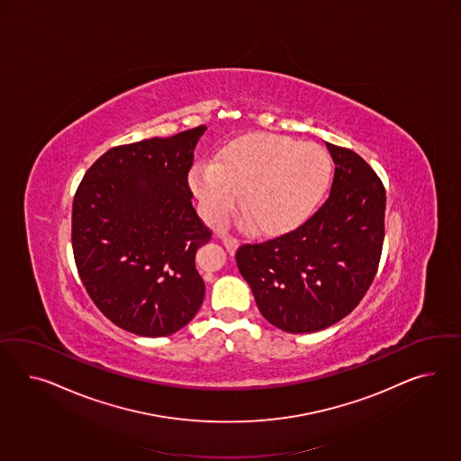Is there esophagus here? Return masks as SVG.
<instances>
[{
    "instance_id": "obj_1",
    "label": "esophagus",
    "mask_w": 461,
    "mask_h": 461,
    "mask_svg": "<svg viewBox=\"0 0 461 461\" xmlns=\"http://www.w3.org/2000/svg\"><path fill=\"white\" fill-rule=\"evenodd\" d=\"M218 237L223 240L224 249L230 251V253H235L238 249L237 238L230 237V235H224V233H218Z\"/></svg>"
}]
</instances>
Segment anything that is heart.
I'll list each match as a JSON object with an SVG mask.
<instances>
[{
  "label": "heart",
  "mask_w": 461,
  "mask_h": 461,
  "mask_svg": "<svg viewBox=\"0 0 461 461\" xmlns=\"http://www.w3.org/2000/svg\"><path fill=\"white\" fill-rule=\"evenodd\" d=\"M331 182V160L316 143L258 133L226 145L214 164H197L189 184L204 218L221 224L243 208L266 233L306 221Z\"/></svg>",
  "instance_id": "b5f03b06"
}]
</instances>
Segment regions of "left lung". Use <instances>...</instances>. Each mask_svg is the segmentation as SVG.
I'll list each match as a JSON object with an SVG mask.
<instances>
[{"label":"left lung","mask_w":461,"mask_h":461,"mask_svg":"<svg viewBox=\"0 0 461 461\" xmlns=\"http://www.w3.org/2000/svg\"><path fill=\"white\" fill-rule=\"evenodd\" d=\"M326 147L335 177L321 208L291 233L237 250L262 316L293 335L321 331L358 306L384 243V184L360 155Z\"/></svg>","instance_id":"left-lung-1"}]
</instances>
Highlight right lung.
Wrapping results in <instances>:
<instances>
[{
  "label": "right lung",
  "instance_id": "1",
  "mask_svg": "<svg viewBox=\"0 0 461 461\" xmlns=\"http://www.w3.org/2000/svg\"><path fill=\"white\" fill-rule=\"evenodd\" d=\"M206 126L101 155L72 203V250L99 311L130 333L168 336L204 299L195 251L211 231L193 208L187 174Z\"/></svg>",
  "mask_w": 461,
  "mask_h": 461
}]
</instances>
